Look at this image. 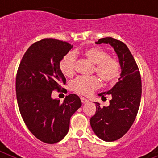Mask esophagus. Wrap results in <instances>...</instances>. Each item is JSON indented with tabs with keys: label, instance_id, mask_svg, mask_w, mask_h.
<instances>
[{
	"label": "esophagus",
	"instance_id": "34e87169",
	"mask_svg": "<svg viewBox=\"0 0 158 158\" xmlns=\"http://www.w3.org/2000/svg\"><path fill=\"white\" fill-rule=\"evenodd\" d=\"M81 102L83 104H85V103H88V102H89V100H88L87 99L85 98V97H81Z\"/></svg>",
	"mask_w": 158,
	"mask_h": 158
}]
</instances>
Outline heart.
Masks as SVG:
<instances>
[{"label":"heart","instance_id":"obj_1","mask_svg":"<svg viewBox=\"0 0 158 158\" xmlns=\"http://www.w3.org/2000/svg\"><path fill=\"white\" fill-rule=\"evenodd\" d=\"M85 56L95 64V71L106 83L115 81L120 74V65L115 58L108 57L106 51L98 47H90L84 52ZM76 58L73 53H68L60 62V69L65 76L71 77L75 72ZM100 86L99 78L95 76L78 77L70 83L75 93L88 96Z\"/></svg>","mask_w":158,"mask_h":158}]
</instances>
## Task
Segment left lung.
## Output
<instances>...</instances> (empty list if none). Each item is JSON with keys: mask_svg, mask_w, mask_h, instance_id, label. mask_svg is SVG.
Segmentation results:
<instances>
[{"mask_svg": "<svg viewBox=\"0 0 158 158\" xmlns=\"http://www.w3.org/2000/svg\"><path fill=\"white\" fill-rule=\"evenodd\" d=\"M106 43L113 47L121 67L120 77L110 90L99 93L101 99L111 95L109 106L100 107L96 102V114L90 119L93 132L105 142L123 136L132 126L140 105L142 81L135 60L125 43L111 37L100 39L96 44Z\"/></svg>", "mask_w": 158, "mask_h": 158, "instance_id": "left-lung-1", "label": "left lung"}]
</instances>
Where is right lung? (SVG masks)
<instances>
[{"label":"right lung","mask_w":158,"mask_h":158,"mask_svg":"<svg viewBox=\"0 0 158 158\" xmlns=\"http://www.w3.org/2000/svg\"><path fill=\"white\" fill-rule=\"evenodd\" d=\"M72 48L66 42L44 39L27 49L18 68L16 92L19 112L33 135L48 144L64 139L71 116L81 106L75 94L65 96L62 103L51 96L54 90L60 91L65 85L60 62Z\"/></svg>","instance_id":"1"}]
</instances>
